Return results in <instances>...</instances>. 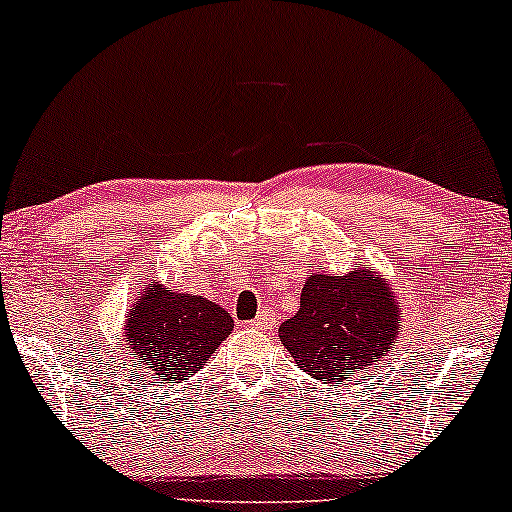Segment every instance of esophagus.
Returning a JSON list of instances; mask_svg holds the SVG:
<instances>
[{"instance_id": "obj_1", "label": "esophagus", "mask_w": 512, "mask_h": 512, "mask_svg": "<svg viewBox=\"0 0 512 512\" xmlns=\"http://www.w3.org/2000/svg\"><path fill=\"white\" fill-rule=\"evenodd\" d=\"M250 326L255 328V331H269V328L274 326V314H271V309H262V312L250 321Z\"/></svg>"}]
</instances>
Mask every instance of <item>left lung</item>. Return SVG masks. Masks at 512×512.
Returning <instances> with one entry per match:
<instances>
[{
    "mask_svg": "<svg viewBox=\"0 0 512 512\" xmlns=\"http://www.w3.org/2000/svg\"><path fill=\"white\" fill-rule=\"evenodd\" d=\"M399 333L401 300L371 264L347 276L316 271L304 281L297 314L278 326L295 364L331 385L383 361Z\"/></svg>",
    "mask_w": 512,
    "mask_h": 512,
    "instance_id": "1",
    "label": "left lung"
}]
</instances>
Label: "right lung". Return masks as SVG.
I'll list each match as a JSON object with an SVG mask.
<instances>
[{
	"instance_id": "1",
	"label": "right lung",
	"mask_w": 512,
	"mask_h": 512,
	"mask_svg": "<svg viewBox=\"0 0 512 512\" xmlns=\"http://www.w3.org/2000/svg\"><path fill=\"white\" fill-rule=\"evenodd\" d=\"M122 331L134 366L163 383H181L208 364L210 354L234 331V319L208 297L151 281L129 307Z\"/></svg>"
}]
</instances>
